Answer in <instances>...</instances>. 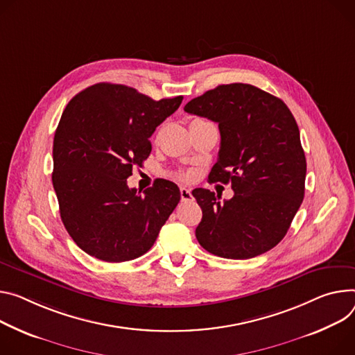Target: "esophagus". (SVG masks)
I'll return each instance as SVG.
<instances>
[{
    "label": "esophagus",
    "mask_w": 355,
    "mask_h": 355,
    "mask_svg": "<svg viewBox=\"0 0 355 355\" xmlns=\"http://www.w3.org/2000/svg\"><path fill=\"white\" fill-rule=\"evenodd\" d=\"M180 194H181V200H182L184 202H188V201L194 200V197H192V194H191V191H189L188 188H185V187H181V188H180Z\"/></svg>",
    "instance_id": "34e87169"
}]
</instances>
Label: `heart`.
Returning a JSON list of instances; mask_svg holds the SVG:
<instances>
[{
    "mask_svg": "<svg viewBox=\"0 0 355 355\" xmlns=\"http://www.w3.org/2000/svg\"><path fill=\"white\" fill-rule=\"evenodd\" d=\"M196 120H201V119H196ZM196 120H192V121H196ZM181 178H189V174L188 173H180L178 174Z\"/></svg>",
    "mask_w": 355,
    "mask_h": 355,
    "instance_id": "obj_1",
    "label": "heart"
}]
</instances>
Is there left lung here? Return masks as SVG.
<instances>
[{
  "instance_id": "1",
  "label": "left lung",
  "mask_w": 355,
  "mask_h": 355,
  "mask_svg": "<svg viewBox=\"0 0 355 355\" xmlns=\"http://www.w3.org/2000/svg\"><path fill=\"white\" fill-rule=\"evenodd\" d=\"M184 110L218 123L220 148L209 181L231 182L234 197L196 188L200 245L227 259H250L287 234L304 198L306 157L297 123L276 96L246 83L220 85Z\"/></svg>"
}]
</instances>
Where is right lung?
Listing matches in <instances>:
<instances>
[{"mask_svg":"<svg viewBox=\"0 0 355 355\" xmlns=\"http://www.w3.org/2000/svg\"><path fill=\"white\" fill-rule=\"evenodd\" d=\"M182 96L153 101L124 85L96 83L68 103L53 137L52 184L75 243L105 262H127L154 245L180 202V188L158 180L143 194L127 187L151 153L155 127Z\"/></svg>","mask_w":355,"mask_h":355,"instance_id":"obj_1","label":"right lung"}]
</instances>
